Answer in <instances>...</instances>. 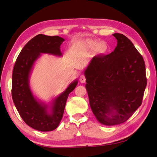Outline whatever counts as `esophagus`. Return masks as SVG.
<instances>
[{
	"label": "esophagus",
	"mask_w": 157,
	"mask_h": 157,
	"mask_svg": "<svg viewBox=\"0 0 157 157\" xmlns=\"http://www.w3.org/2000/svg\"><path fill=\"white\" fill-rule=\"evenodd\" d=\"M79 80H80V83H82V84L86 82V77H85L84 75H80Z\"/></svg>",
	"instance_id": "esophagus-1"
}]
</instances>
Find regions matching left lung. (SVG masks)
Here are the masks:
<instances>
[{
  "label": "left lung",
  "mask_w": 157,
  "mask_h": 157,
  "mask_svg": "<svg viewBox=\"0 0 157 157\" xmlns=\"http://www.w3.org/2000/svg\"><path fill=\"white\" fill-rule=\"evenodd\" d=\"M111 54L94 56L84 71L90 107L102 124L126 122L141 105L147 86L143 57L121 33Z\"/></svg>",
  "instance_id": "8db88e82"
}]
</instances>
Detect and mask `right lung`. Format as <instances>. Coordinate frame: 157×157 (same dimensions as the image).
I'll list each match as a JSON object with an SVG mask.
<instances>
[{
    "instance_id": "1",
    "label": "right lung",
    "mask_w": 157,
    "mask_h": 157,
    "mask_svg": "<svg viewBox=\"0 0 157 157\" xmlns=\"http://www.w3.org/2000/svg\"><path fill=\"white\" fill-rule=\"evenodd\" d=\"M64 40L58 36H35L23 47L13 69L12 96L14 105L23 121L36 130L49 132L58 126L69 94L78 83L77 80L71 82L50 106L38 101L30 89L29 76L35 61L41 53L62 56L60 46Z\"/></svg>"
}]
</instances>
